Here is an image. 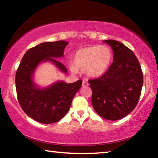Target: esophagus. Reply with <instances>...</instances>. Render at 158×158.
I'll use <instances>...</instances> for the list:
<instances>
[{
	"instance_id": "1",
	"label": "esophagus",
	"mask_w": 158,
	"mask_h": 158,
	"mask_svg": "<svg viewBox=\"0 0 158 158\" xmlns=\"http://www.w3.org/2000/svg\"><path fill=\"white\" fill-rule=\"evenodd\" d=\"M89 84L86 81H84L82 83V86H84V87H86V86H89Z\"/></svg>"
}]
</instances>
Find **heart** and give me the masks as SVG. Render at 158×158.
Masks as SVG:
<instances>
[{"mask_svg": "<svg viewBox=\"0 0 158 158\" xmlns=\"http://www.w3.org/2000/svg\"><path fill=\"white\" fill-rule=\"evenodd\" d=\"M113 53L111 49L105 45H93L77 50L73 57V73L86 71L90 77H99L103 75L110 67Z\"/></svg>", "mask_w": 158, "mask_h": 158, "instance_id": "b5f03b06", "label": "heart"}]
</instances>
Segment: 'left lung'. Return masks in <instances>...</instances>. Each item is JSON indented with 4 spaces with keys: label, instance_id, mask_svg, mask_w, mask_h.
Wrapping results in <instances>:
<instances>
[{
    "label": "left lung",
    "instance_id": "8db88e82",
    "mask_svg": "<svg viewBox=\"0 0 158 158\" xmlns=\"http://www.w3.org/2000/svg\"><path fill=\"white\" fill-rule=\"evenodd\" d=\"M104 42L113 49L114 61L103 75L89 81L93 91L92 105L101 117L116 121L137 106L143 83V73L132 50L114 40Z\"/></svg>",
    "mask_w": 158,
    "mask_h": 158
}]
</instances>
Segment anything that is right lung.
Instances as JSON below:
<instances>
[{"label": "right lung", "mask_w": 158, "mask_h": 158, "mask_svg": "<svg viewBox=\"0 0 158 158\" xmlns=\"http://www.w3.org/2000/svg\"><path fill=\"white\" fill-rule=\"evenodd\" d=\"M68 42L60 40L44 42L29 49L23 56L15 76L19 103L23 111L35 121L50 124L65 116L72 101L82 84L79 79L72 84L58 81L51 86L39 89L33 81V75L41 62L51 61L66 73L63 63L54 58L63 56Z\"/></svg>", "instance_id": "right-lung-1"}]
</instances>
